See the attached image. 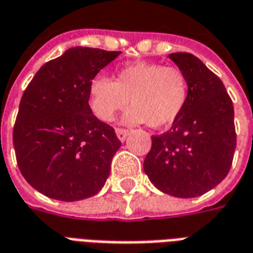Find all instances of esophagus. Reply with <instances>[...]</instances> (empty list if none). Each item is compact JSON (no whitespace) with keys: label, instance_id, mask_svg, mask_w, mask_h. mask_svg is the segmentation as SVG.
<instances>
[{"label":"esophagus","instance_id":"esophagus-1","mask_svg":"<svg viewBox=\"0 0 253 253\" xmlns=\"http://www.w3.org/2000/svg\"><path fill=\"white\" fill-rule=\"evenodd\" d=\"M115 132H117V136H118V139L121 140V142H125L127 138V135H128V130H123V128H117Z\"/></svg>","mask_w":253,"mask_h":253}]
</instances>
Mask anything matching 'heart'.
Listing matches in <instances>:
<instances>
[{
	"label": "heart",
	"mask_w": 253,
	"mask_h": 253,
	"mask_svg": "<svg viewBox=\"0 0 253 253\" xmlns=\"http://www.w3.org/2000/svg\"><path fill=\"white\" fill-rule=\"evenodd\" d=\"M188 98V82L176 67L157 63L135 62L119 69L115 82L96 75L88 84V103L96 117L110 122L128 106L134 109L125 122L152 128H165L178 118Z\"/></svg>",
	"instance_id": "obj_1"
}]
</instances>
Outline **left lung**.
Here are the masks:
<instances>
[{
    "instance_id": "obj_1",
    "label": "left lung",
    "mask_w": 253,
    "mask_h": 253,
    "mask_svg": "<svg viewBox=\"0 0 253 253\" xmlns=\"http://www.w3.org/2000/svg\"><path fill=\"white\" fill-rule=\"evenodd\" d=\"M169 58L188 82L186 106L171 130L152 136L143 169L158 190L196 198L227 176L236 148L234 106L220 78L190 53Z\"/></svg>"
}]
</instances>
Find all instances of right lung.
<instances>
[{
    "label": "right lung",
    "instance_id": "obj_1",
    "mask_svg": "<svg viewBox=\"0 0 253 253\" xmlns=\"http://www.w3.org/2000/svg\"><path fill=\"white\" fill-rule=\"evenodd\" d=\"M121 51L75 46L37 71L13 130L19 171L51 199L91 198L105 186L121 142L88 105V84Z\"/></svg>",
    "mask_w": 253,
    "mask_h": 253
}]
</instances>
